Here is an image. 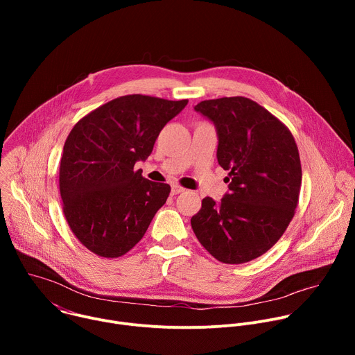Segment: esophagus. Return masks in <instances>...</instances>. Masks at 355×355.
<instances>
[{
	"instance_id": "esophagus-1",
	"label": "esophagus",
	"mask_w": 355,
	"mask_h": 355,
	"mask_svg": "<svg viewBox=\"0 0 355 355\" xmlns=\"http://www.w3.org/2000/svg\"><path fill=\"white\" fill-rule=\"evenodd\" d=\"M184 191H185V188H182V187L178 185V184H174V185L171 187V193H173V195L181 193V192H184Z\"/></svg>"
}]
</instances>
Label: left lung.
Returning <instances> with one entry per match:
<instances>
[{"instance_id": "obj_1", "label": "left lung", "mask_w": 355, "mask_h": 355, "mask_svg": "<svg viewBox=\"0 0 355 355\" xmlns=\"http://www.w3.org/2000/svg\"><path fill=\"white\" fill-rule=\"evenodd\" d=\"M218 130V163L229 171L219 204L207 196L192 230L225 264H243L267 252L284 234L297 207L302 168L291 130L245 96L200 101L195 107Z\"/></svg>"}]
</instances>
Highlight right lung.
Instances as JSON below:
<instances>
[{"mask_svg":"<svg viewBox=\"0 0 355 355\" xmlns=\"http://www.w3.org/2000/svg\"><path fill=\"white\" fill-rule=\"evenodd\" d=\"M187 104L188 99L123 95L91 111L69 133L59 173L63 212L73 234L94 254H126L166 204L170 185L133 168Z\"/></svg>","mask_w":355,"mask_h":355,"instance_id":"obj_1","label":"right lung"}]
</instances>
